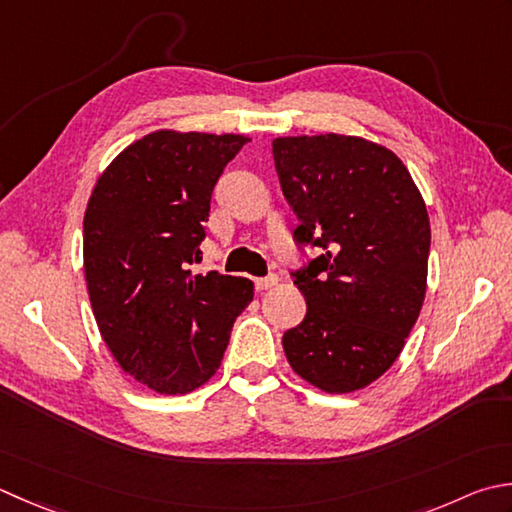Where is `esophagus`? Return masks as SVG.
<instances>
[{
	"label": "esophagus",
	"instance_id": "34e87169",
	"mask_svg": "<svg viewBox=\"0 0 512 512\" xmlns=\"http://www.w3.org/2000/svg\"><path fill=\"white\" fill-rule=\"evenodd\" d=\"M277 282H279V277L270 273V275H266V277H257V279H255V288L259 290V293H262V290H268V288L277 286Z\"/></svg>",
	"mask_w": 512,
	"mask_h": 512
}]
</instances>
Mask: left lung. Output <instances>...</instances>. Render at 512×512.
<instances>
[{"label":"left lung","mask_w":512,"mask_h":512,"mask_svg":"<svg viewBox=\"0 0 512 512\" xmlns=\"http://www.w3.org/2000/svg\"><path fill=\"white\" fill-rule=\"evenodd\" d=\"M275 168L319 255L293 270L304 322L284 333L295 373L326 393H353L395 364L426 295L430 222L393 150L350 135L277 137Z\"/></svg>","instance_id":"obj_1"}]
</instances>
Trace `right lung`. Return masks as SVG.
Here are the masks:
<instances>
[{
  "instance_id": "obj_1",
  "label": "right lung",
  "mask_w": 512,
  "mask_h": 512,
  "mask_svg": "<svg viewBox=\"0 0 512 512\" xmlns=\"http://www.w3.org/2000/svg\"><path fill=\"white\" fill-rule=\"evenodd\" d=\"M246 142L157 130L122 150L88 199L84 273L99 333L117 364L155 393L206 384L253 302L248 279L190 270L213 188Z\"/></svg>"
}]
</instances>
